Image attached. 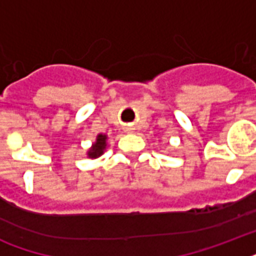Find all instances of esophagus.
Segmentation results:
<instances>
[{
	"instance_id": "esophagus-1",
	"label": "esophagus",
	"mask_w": 256,
	"mask_h": 256,
	"mask_svg": "<svg viewBox=\"0 0 256 256\" xmlns=\"http://www.w3.org/2000/svg\"><path fill=\"white\" fill-rule=\"evenodd\" d=\"M126 130H128V132H130V130H132V128H126Z\"/></svg>"
}]
</instances>
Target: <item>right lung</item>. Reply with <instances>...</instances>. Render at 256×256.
<instances>
[{
    "mask_svg": "<svg viewBox=\"0 0 256 256\" xmlns=\"http://www.w3.org/2000/svg\"><path fill=\"white\" fill-rule=\"evenodd\" d=\"M108 136L106 134H102L100 132L96 136V140L92 142V148L88 150V156L90 160H96V158H100L102 154L104 152V150L108 148Z\"/></svg>",
    "mask_w": 256,
    "mask_h": 256,
    "instance_id": "obj_1",
    "label": "right lung"
}]
</instances>
